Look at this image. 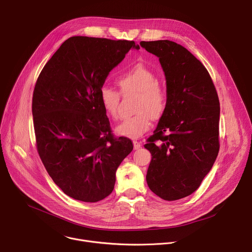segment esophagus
<instances>
[{"label": "esophagus", "mask_w": 252, "mask_h": 252, "mask_svg": "<svg viewBox=\"0 0 252 252\" xmlns=\"http://www.w3.org/2000/svg\"><path fill=\"white\" fill-rule=\"evenodd\" d=\"M140 147H141V142H139L137 140H133V149L134 150H138V149H140Z\"/></svg>", "instance_id": "1"}]
</instances>
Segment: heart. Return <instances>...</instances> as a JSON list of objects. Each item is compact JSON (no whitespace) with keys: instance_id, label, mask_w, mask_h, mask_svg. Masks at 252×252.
<instances>
[{"instance_id":"obj_1","label":"heart","mask_w":252,"mask_h":252,"mask_svg":"<svg viewBox=\"0 0 252 252\" xmlns=\"http://www.w3.org/2000/svg\"><path fill=\"white\" fill-rule=\"evenodd\" d=\"M118 85L123 94H136L134 116L125 119L117 127L119 134L137 138L146 133L152 120L159 119L165 112L168 94L166 89L159 84L154 70L142 63H137L119 77ZM99 99L105 113L113 119L118 118L121 93L104 85L99 91Z\"/></svg>"}]
</instances>
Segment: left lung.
I'll return each instance as SVG.
<instances>
[{"instance_id": "1", "label": "left lung", "mask_w": 252, "mask_h": 252, "mask_svg": "<svg viewBox=\"0 0 252 252\" xmlns=\"http://www.w3.org/2000/svg\"><path fill=\"white\" fill-rule=\"evenodd\" d=\"M158 57L165 75L167 106L145 145L152 154L150 189L172 201L193 193L220 152V99L205 66L174 42H140Z\"/></svg>"}]
</instances>
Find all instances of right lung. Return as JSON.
<instances>
[{
  "instance_id": "obj_1",
  "label": "right lung",
  "mask_w": 252,
  "mask_h": 252,
  "mask_svg": "<svg viewBox=\"0 0 252 252\" xmlns=\"http://www.w3.org/2000/svg\"><path fill=\"white\" fill-rule=\"evenodd\" d=\"M132 49H139L133 41L71 37L35 83V147L54 183L77 200L109 196L119 165L133 149L129 138L115 136L99 99L107 75Z\"/></svg>"
}]
</instances>
